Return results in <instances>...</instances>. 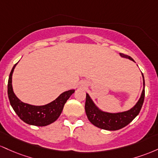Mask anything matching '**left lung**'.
<instances>
[{
  "instance_id": "obj_1",
  "label": "left lung",
  "mask_w": 158,
  "mask_h": 158,
  "mask_svg": "<svg viewBox=\"0 0 158 158\" xmlns=\"http://www.w3.org/2000/svg\"><path fill=\"white\" fill-rule=\"evenodd\" d=\"M119 54L122 57L127 58L132 61H134L130 56L122 54V53H120ZM143 86L144 87L142 92L140 98L139 99L136 105L129 110L122 113H110L102 111L95 105L92 99L90 98L89 95L86 94L85 111H86L88 119L95 126L104 129V130L116 131L125 127L139 114L143 106L145 98L144 77H143Z\"/></svg>"
}]
</instances>
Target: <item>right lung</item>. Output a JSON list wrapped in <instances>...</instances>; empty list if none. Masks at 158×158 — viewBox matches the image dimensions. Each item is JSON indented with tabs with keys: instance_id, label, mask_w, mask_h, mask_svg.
Returning <instances> with one entry per match:
<instances>
[{
	"instance_id": "add662e5",
	"label": "right lung",
	"mask_w": 158,
	"mask_h": 158,
	"mask_svg": "<svg viewBox=\"0 0 158 158\" xmlns=\"http://www.w3.org/2000/svg\"><path fill=\"white\" fill-rule=\"evenodd\" d=\"M15 64L10 74L8 80L7 93L10 104L19 117L28 125L35 126H46L55 122L61 114L65 102L74 93V89L64 92L53 101L52 102L43 106H33L21 102L15 96L12 86V75Z\"/></svg>"
}]
</instances>
